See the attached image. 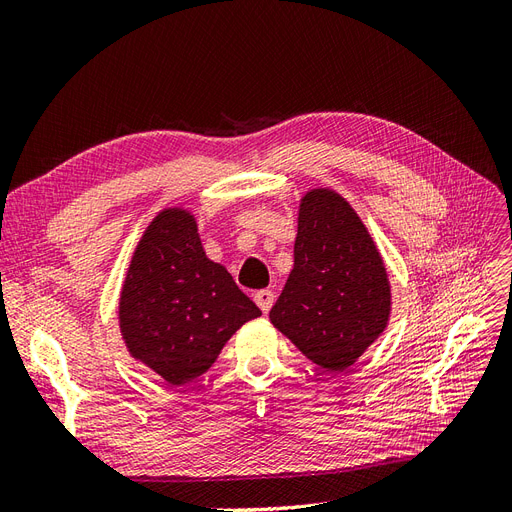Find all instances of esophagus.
I'll return each mask as SVG.
<instances>
[{
    "label": "esophagus",
    "instance_id": "1",
    "mask_svg": "<svg viewBox=\"0 0 512 512\" xmlns=\"http://www.w3.org/2000/svg\"><path fill=\"white\" fill-rule=\"evenodd\" d=\"M254 301H256V305L262 309V312H269V309L273 307V301H275V294L271 292V290H258L256 294H254Z\"/></svg>",
    "mask_w": 512,
    "mask_h": 512
}]
</instances>
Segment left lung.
<instances>
[{
    "instance_id": "1",
    "label": "left lung",
    "mask_w": 512,
    "mask_h": 512,
    "mask_svg": "<svg viewBox=\"0 0 512 512\" xmlns=\"http://www.w3.org/2000/svg\"><path fill=\"white\" fill-rule=\"evenodd\" d=\"M391 282L382 254L348 200L331 188L299 200L294 267L269 312L309 361L348 369L391 320Z\"/></svg>"
}]
</instances>
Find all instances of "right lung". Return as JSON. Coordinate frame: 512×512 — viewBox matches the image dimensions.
I'll use <instances>...</instances> for the list:
<instances>
[{
	"label": "right lung",
	"mask_w": 512,
	"mask_h": 512,
	"mask_svg": "<svg viewBox=\"0 0 512 512\" xmlns=\"http://www.w3.org/2000/svg\"><path fill=\"white\" fill-rule=\"evenodd\" d=\"M260 314L226 267L207 258L190 209L166 207L149 222L119 292V331L134 361L181 386Z\"/></svg>",
	"instance_id": "obj_1"
}]
</instances>
